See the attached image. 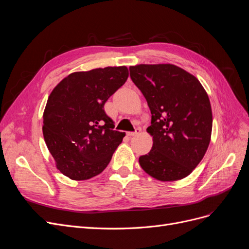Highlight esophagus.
Segmentation results:
<instances>
[{
    "mask_svg": "<svg viewBox=\"0 0 249 249\" xmlns=\"http://www.w3.org/2000/svg\"><path fill=\"white\" fill-rule=\"evenodd\" d=\"M139 132H140V129H136V131H135V132H127L126 135L129 137H134V136H136V135H138Z\"/></svg>",
    "mask_w": 249,
    "mask_h": 249,
    "instance_id": "esophagus-1",
    "label": "esophagus"
}]
</instances>
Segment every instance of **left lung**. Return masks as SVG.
<instances>
[{"label":"left lung","instance_id":"left-lung-1","mask_svg":"<svg viewBox=\"0 0 249 249\" xmlns=\"http://www.w3.org/2000/svg\"><path fill=\"white\" fill-rule=\"evenodd\" d=\"M130 76L152 113L150 152L141 168L162 182L188 177L202 160L212 134L208 93L193 74L173 64L130 66Z\"/></svg>","mask_w":249,"mask_h":249}]
</instances>
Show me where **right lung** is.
I'll list each match as a JSON object with an SVG mask.
<instances>
[{
    "label": "right lung",
    "instance_id": "obj_1",
    "mask_svg": "<svg viewBox=\"0 0 249 249\" xmlns=\"http://www.w3.org/2000/svg\"><path fill=\"white\" fill-rule=\"evenodd\" d=\"M127 77L126 66L69 74L51 92L43 112L44 141L57 169L71 179L91 178L107 167L124 133L104 105Z\"/></svg>",
    "mask_w": 249,
    "mask_h": 249
}]
</instances>
